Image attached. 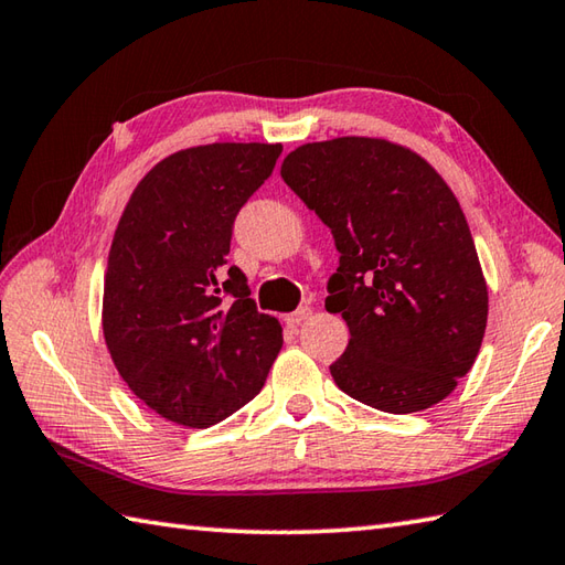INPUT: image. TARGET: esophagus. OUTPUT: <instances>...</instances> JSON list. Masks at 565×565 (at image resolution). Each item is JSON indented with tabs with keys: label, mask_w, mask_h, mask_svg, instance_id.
Wrapping results in <instances>:
<instances>
[{
	"label": "esophagus",
	"mask_w": 565,
	"mask_h": 565,
	"mask_svg": "<svg viewBox=\"0 0 565 565\" xmlns=\"http://www.w3.org/2000/svg\"><path fill=\"white\" fill-rule=\"evenodd\" d=\"M308 316H311V306H301V308H296L294 313L286 316V323H289L291 328H296V326H301Z\"/></svg>",
	"instance_id": "34e87169"
}]
</instances>
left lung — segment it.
I'll list each match as a JSON object with an SVG mask.
<instances>
[{
  "instance_id": "8db88e82",
  "label": "left lung",
  "mask_w": 565,
  "mask_h": 565,
  "mask_svg": "<svg viewBox=\"0 0 565 565\" xmlns=\"http://www.w3.org/2000/svg\"><path fill=\"white\" fill-rule=\"evenodd\" d=\"M281 179L340 252L326 308L345 318L350 342L330 364L335 384L386 414L444 402L488 326V286L446 181L418 153L370 137L303 143Z\"/></svg>"
}]
</instances>
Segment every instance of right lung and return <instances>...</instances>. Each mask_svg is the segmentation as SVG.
Listing matches in <instances>:
<instances>
[{
	"label": "right lung",
	"instance_id": "add662e5",
	"mask_svg": "<svg viewBox=\"0 0 565 565\" xmlns=\"http://www.w3.org/2000/svg\"><path fill=\"white\" fill-rule=\"evenodd\" d=\"M281 143H207L153 166L109 249L103 330L135 396L166 422L207 428L252 402L284 345L245 274L230 267L235 217Z\"/></svg>",
	"mask_w": 565,
	"mask_h": 565
}]
</instances>
